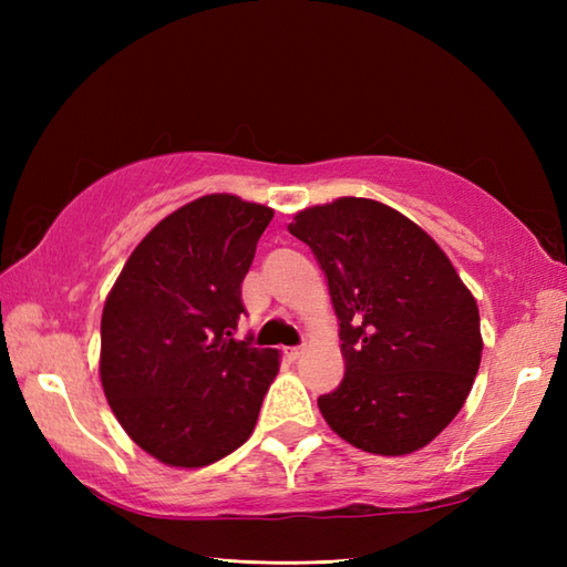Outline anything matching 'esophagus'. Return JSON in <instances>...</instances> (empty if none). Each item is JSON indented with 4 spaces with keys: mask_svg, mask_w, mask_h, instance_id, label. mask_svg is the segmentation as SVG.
Returning <instances> with one entry per match:
<instances>
[{
    "mask_svg": "<svg viewBox=\"0 0 567 567\" xmlns=\"http://www.w3.org/2000/svg\"><path fill=\"white\" fill-rule=\"evenodd\" d=\"M285 355L290 360H299L305 355V346H297V348H285Z\"/></svg>",
    "mask_w": 567,
    "mask_h": 567,
    "instance_id": "1",
    "label": "esophagus"
}]
</instances>
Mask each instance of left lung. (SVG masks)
Instances as JSON below:
<instances>
[{
    "instance_id": "1",
    "label": "left lung",
    "mask_w": 567,
    "mask_h": 567,
    "mask_svg": "<svg viewBox=\"0 0 567 567\" xmlns=\"http://www.w3.org/2000/svg\"><path fill=\"white\" fill-rule=\"evenodd\" d=\"M287 228L317 256L341 327L343 380L319 396L327 424L375 455L424 449L475 382V297L436 240L382 202L341 197Z\"/></svg>"
}]
</instances>
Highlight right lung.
I'll return each mask as SVG.
<instances>
[{
  "label": "right lung",
  "instance_id": "right-lung-1",
  "mask_svg": "<svg viewBox=\"0 0 567 567\" xmlns=\"http://www.w3.org/2000/svg\"><path fill=\"white\" fill-rule=\"evenodd\" d=\"M272 209L234 195L185 204L131 252L102 311V388L118 424L173 467L244 445L280 353L236 339L240 282Z\"/></svg>",
  "mask_w": 567,
  "mask_h": 567
}]
</instances>
